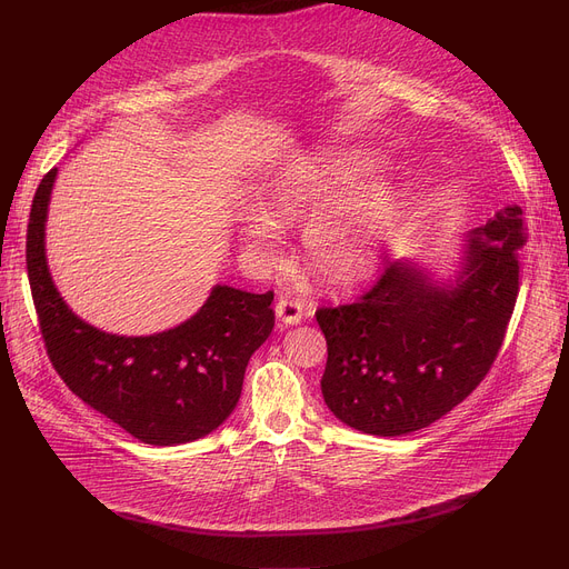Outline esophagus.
<instances>
[{
    "label": "esophagus",
    "instance_id": "34e87169",
    "mask_svg": "<svg viewBox=\"0 0 569 569\" xmlns=\"http://www.w3.org/2000/svg\"><path fill=\"white\" fill-rule=\"evenodd\" d=\"M277 316L283 326H298L305 318V305L295 298H281L277 302Z\"/></svg>",
    "mask_w": 569,
    "mask_h": 569
}]
</instances>
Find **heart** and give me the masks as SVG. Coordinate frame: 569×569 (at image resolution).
Wrapping results in <instances>:
<instances>
[{"instance_id": "b5f03b06", "label": "heart", "mask_w": 569, "mask_h": 569, "mask_svg": "<svg viewBox=\"0 0 569 569\" xmlns=\"http://www.w3.org/2000/svg\"><path fill=\"white\" fill-rule=\"evenodd\" d=\"M379 171L381 162L375 156L349 148L292 167L279 188L281 218H313L305 239L307 258L316 274L330 283H358L377 267V232L388 213L386 197L372 194L353 211L332 209L372 183ZM241 237L253 253L274 256L281 226L267 209L251 207L241 218Z\"/></svg>"}]
</instances>
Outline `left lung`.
<instances>
[{
	"instance_id": "8db88e82",
	"label": "left lung",
	"mask_w": 569,
	"mask_h": 569,
	"mask_svg": "<svg viewBox=\"0 0 569 569\" xmlns=\"http://www.w3.org/2000/svg\"><path fill=\"white\" fill-rule=\"evenodd\" d=\"M521 207L472 232L453 283L388 262L351 305L320 307L328 341L320 390L341 423L398 437L428 428L472 392L496 362L518 298Z\"/></svg>"
}]
</instances>
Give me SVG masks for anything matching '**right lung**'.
<instances>
[{"mask_svg": "<svg viewBox=\"0 0 569 569\" xmlns=\"http://www.w3.org/2000/svg\"><path fill=\"white\" fill-rule=\"evenodd\" d=\"M58 169L41 179L28 226V277L39 330L56 372L73 395L153 447L216 430L239 402L246 365L274 328V292L216 286L179 328L118 337L73 313L46 262V216Z\"/></svg>", "mask_w": 569, "mask_h": 569, "instance_id": "right-lung-1", "label": "right lung"}]
</instances>
